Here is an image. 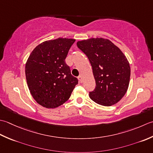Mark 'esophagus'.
Segmentation results:
<instances>
[{
	"instance_id": "34e87169",
	"label": "esophagus",
	"mask_w": 153,
	"mask_h": 153,
	"mask_svg": "<svg viewBox=\"0 0 153 153\" xmlns=\"http://www.w3.org/2000/svg\"><path fill=\"white\" fill-rule=\"evenodd\" d=\"M78 79H79V82H82V76H81V75H79V76H78Z\"/></svg>"
}]
</instances>
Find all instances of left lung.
<instances>
[{"label": "left lung", "instance_id": "left-lung-1", "mask_svg": "<svg viewBox=\"0 0 153 153\" xmlns=\"http://www.w3.org/2000/svg\"><path fill=\"white\" fill-rule=\"evenodd\" d=\"M76 45L92 67L96 87L89 92L90 99L104 106L116 104L129 86L131 69L126 57L106 39L90 38L78 42Z\"/></svg>", "mask_w": 153, "mask_h": 153}]
</instances>
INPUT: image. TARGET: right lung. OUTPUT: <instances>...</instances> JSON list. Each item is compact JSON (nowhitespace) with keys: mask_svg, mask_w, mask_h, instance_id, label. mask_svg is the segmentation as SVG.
Listing matches in <instances>:
<instances>
[{"mask_svg":"<svg viewBox=\"0 0 153 153\" xmlns=\"http://www.w3.org/2000/svg\"><path fill=\"white\" fill-rule=\"evenodd\" d=\"M75 42L61 38L40 43L31 53L26 64V77L31 94L42 106L55 108L70 98L78 79L65 63Z\"/></svg>","mask_w":153,"mask_h":153,"instance_id":"add662e5","label":"right lung"}]
</instances>
